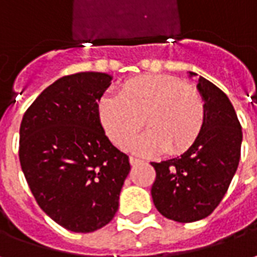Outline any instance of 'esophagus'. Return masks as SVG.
Wrapping results in <instances>:
<instances>
[{
    "mask_svg": "<svg viewBox=\"0 0 257 257\" xmlns=\"http://www.w3.org/2000/svg\"><path fill=\"white\" fill-rule=\"evenodd\" d=\"M129 162H131V165H132V167H135V165H139L140 162H142V160H139V158H135V157H131V158H129Z\"/></svg>",
    "mask_w": 257,
    "mask_h": 257,
    "instance_id": "1",
    "label": "esophagus"
}]
</instances>
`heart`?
<instances>
[{
	"mask_svg": "<svg viewBox=\"0 0 257 257\" xmlns=\"http://www.w3.org/2000/svg\"><path fill=\"white\" fill-rule=\"evenodd\" d=\"M99 118L112 143L154 154H182L197 142L205 123V101L199 90L173 75H139L121 84L117 96H104L97 104Z\"/></svg>",
	"mask_w": 257,
	"mask_h": 257,
	"instance_id": "obj_1",
	"label": "heart"
}]
</instances>
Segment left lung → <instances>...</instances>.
I'll return each instance as SVG.
<instances>
[{
    "label": "left lung",
    "mask_w": 257,
    "mask_h": 257,
    "mask_svg": "<svg viewBox=\"0 0 257 257\" xmlns=\"http://www.w3.org/2000/svg\"><path fill=\"white\" fill-rule=\"evenodd\" d=\"M197 86L206 110L199 138L180 157L151 162L153 202L162 216L180 223L201 220L215 210L241 158L242 129L231 101L204 77Z\"/></svg>",
    "instance_id": "obj_1"
}]
</instances>
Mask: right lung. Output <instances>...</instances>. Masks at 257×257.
Masks as SVG:
<instances>
[{
  "instance_id": "add662e5",
  "label": "right lung",
  "mask_w": 257,
  "mask_h": 257,
  "mask_svg": "<svg viewBox=\"0 0 257 257\" xmlns=\"http://www.w3.org/2000/svg\"><path fill=\"white\" fill-rule=\"evenodd\" d=\"M111 77L71 74L55 81L26 110L19 160L45 213L74 232L99 230L118 210L129 158L104 134L97 101Z\"/></svg>"
}]
</instances>
